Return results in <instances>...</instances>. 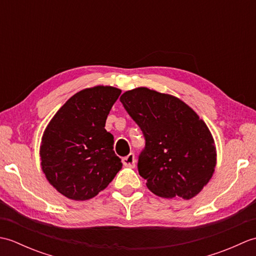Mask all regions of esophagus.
Masks as SVG:
<instances>
[{
  "mask_svg": "<svg viewBox=\"0 0 256 256\" xmlns=\"http://www.w3.org/2000/svg\"><path fill=\"white\" fill-rule=\"evenodd\" d=\"M122 162H123L124 166L134 167L135 166V162H136V160H135V155L133 153H130L128 156L123 157Z\"/></svg>",
  "mask_w": 256,
  "mask_h": 256,
  "instance_id": "1",
  "label": "esophagus"
}]
</instances>
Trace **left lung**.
I'll use <instances>...</instances> for the list:
<instances>
[{
  "mask_svg": "<svg viewBox=\"0 0 256 256\" xmlns=\"http://www.w3.org/2000/svg\"><path fill=\"white\" fill-rule=\"evenodd\" d=\"M120 101L145 138L138 168L148 188L162 198L197 196L216 162L206 123L178 98L144 86L124 92Z\"/></svg>",
  "mask_w": 256,
  "mask_h": 256,
  "instance_id": "1",
  "label": "left lung"
}]
</instances>
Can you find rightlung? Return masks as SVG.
<instances>
[{"instance_id": "1", "label": "right lung", "mask_w": 256, "mask_h": 256, "mask_svg": "<svg viewBox=\"0 0 256 256\" xmlns=\"http://www.w3.org/2000/svg\"><path fill=\"white\" fill-rule=\"evenodd\" d=\"M121 94L114 86H96L77 92L59 108L42 135V170L64 197L88 200L106 189L122 168L104 128Z\"/></svg>"}]
</instances>
